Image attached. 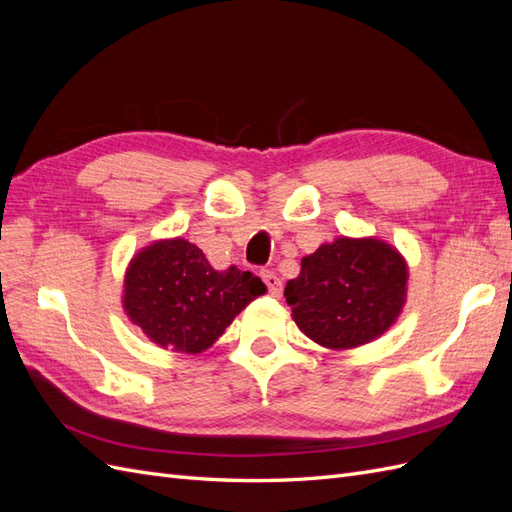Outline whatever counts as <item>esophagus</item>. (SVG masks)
I'll return each instance as SVG.
<instances>
[{
    "label": "esophagus",
    "instance_id": "obj_1",
    "mask_svg": "<svg viewBox=\"0 0 512 512\" xmlns=\"http://www.w3.org/2000/svg\"><path fill=\"white\" fill-rule=\"evenodd\" d=\"M262 282L267 284V288H269L273 297H280V294H282V280L273 271H262Z\"/></svg>",
    "mask_w": 512,
    "mask_h": 512
}]
</instances>
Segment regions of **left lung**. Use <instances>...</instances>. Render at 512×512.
<instances>
[{"label":"left lung","mask_w":512,"mask_h":512,"mask_svg":"<svg viewBox=\"0 0 512 512\" xmlns=\"http://www.w3.org/2000/svg\"><path fill=\"white\" fill-rule=\"evenodd\" d=\"M408 262L378 237H337L301 260L284 297L297 327L329 350L382 337L404 312Z\"/></svg>","instance_id":"8db88e82"}]
</instances>
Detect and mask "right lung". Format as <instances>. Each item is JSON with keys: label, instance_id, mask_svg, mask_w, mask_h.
<instances>
[{"label": "right lung", "instance_id": "add662e5", "mask_svg": "<svg viewBox=\"0 0 512 512\" xmlns=\"http://www.w3.org/2000/svg\"><path fill=\"white\" fill-rule=\"evenodd\" d=\"M267 292L260 277L235 265L218 271L203 250L181 237L138 250L123 277V312L153 344L200 354L237 314Z\"/></svg>", "mask_w": 512, "mask_h": 512}]
</instances>
